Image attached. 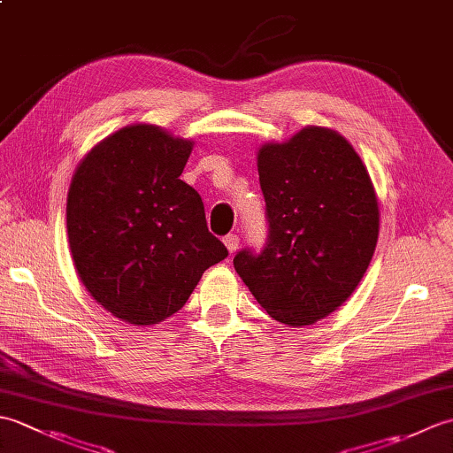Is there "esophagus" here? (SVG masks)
Returning a JSON list of instances; mask_svg holds the SVG:
<instances>
[{"instance_id": "obj_1", "label": "esophagus", "mask_w": 453, "mask_h": 453, "mask_svg": "<svg viewBox=\"0 0 453 453\" xmlns=\"http://www.w3.org/2000/svg\"><path fill=\"white\" fill-rule=\"evenodd\" d=\"M224 243H226L229 253H235L237 247H239V235H237V234H227V235L224 237Z\"/></svg>"}]
</instances>
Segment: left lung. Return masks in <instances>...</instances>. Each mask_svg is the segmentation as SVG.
<instances>
[{"label":"left lung","instance_id":"8db88e82","mask_svg":"<svg viewBox=\"0 0 453 453\" xmlns=\"http://www.w3.org/2000/svg\"><path fill=\"white\" fill-rule=\"evenodd\" d=\"M268 237L242 249L237 274L273 319L300 326L334 311L358 286L380 234L368 171L341 134L307 127L258 150Z\"/></svg>","mask_w":453,"mask_h":453}]
</instances>
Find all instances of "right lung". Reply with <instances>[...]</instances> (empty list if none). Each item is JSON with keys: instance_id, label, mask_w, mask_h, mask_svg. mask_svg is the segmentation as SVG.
Segmentation results:
<instances>
[{"instance_id": "add662e5", "label": "right lung", "mask_w": 453, "mask_h": 453, "mask_svg": "<svg viewBox=\"0 0 453 453\" xmlns=\"http://www.w3.org/2000/svg\"><path fill=\"white\" fill-rule=\"evenodd\" d=\"M192 142L134 124L95 146L67 192L75 268L104 310L156 325L187 303L226 245L208 232L204 202L180 180Z\"/></svg>"}]
</instances>
